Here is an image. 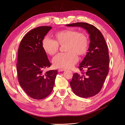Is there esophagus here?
Masks as SVG:
<instances>
[{"label":"esophagus","mask_w":125,"mask_h":125,"mask_svg":"<svg viewBox=\"0 0 125 125\" xmlns=\"http://www.w3.org/2000/svg\"><path fill=\"white\" fill-rule=\"evenodd\" d=\"M65 69H63V68H59L58 69V71L59 72H62V71H65Z\"/></svg>","instance_id":"obj_1"}]
</instances>
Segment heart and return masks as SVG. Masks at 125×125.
Wrapping results in <instances>:
<instances>
[{"mask_svg":"<svg viewBox=\"0 0 125 125\" xmlns=\"http://www.w3.org/2000/svg\"><path fill=\"white\" fill-rule=\"evenodd\" d=\"M56 41L46 36L44 37L42 45L44 51L50 56L58 52L59 45H65V53L57 55L52 60L55 67L69 68L77 62V54L79 56L86 53L89 46V40L85 34L75 30L66 29L56 33Z\"/></svg>","mask_w":125,"mask_h":125,"instance_id":"obj_1","label":"heart"}]
</instances>
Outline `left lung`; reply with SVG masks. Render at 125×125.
<instances>
[{
  "instance_id": "left-lung-1",
  "label": "left lung",
  "mask_w": 125,
  "mask_h": 125,
  "mask_svg": "<svg viewBox=\"0 0 125 125\" xmlns=\"http://www.w3.org/2000/svg\"><path fill=\"white\" fill-rule=\"evenodd\" d=\"M67 26L81 27L86 30L90 43L84 58L79 65L85 73L73 74L70 82L73 93L88 98L96 95L101 91L108 73L109 54L107 44L101 32L95 26L84 22L67 24Z\"/></svg>"
}]
</instances>
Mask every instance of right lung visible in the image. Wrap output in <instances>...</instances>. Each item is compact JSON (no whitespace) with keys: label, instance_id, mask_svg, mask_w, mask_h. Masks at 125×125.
I'll list each match as a JSON object with an SVG mask.
<instances>
[{"label":"right lung","instance_id":"add662e5","mask_svg":"<svg viewBox=\"0 0 125 125\" xmlns=\"http://www.w3.org/2000/svg\"><path fill=\"white\" fill-rule=\"evenodd\" d=\"M52 28L42 26L31 30L19 47L17 63L19 82L25 92L34 99L42 100L50 95L58 74L57 70L44 71L51 63L42 42Z\"/></svg>","mask_w":125,"mask_h":125}]
</instances>
